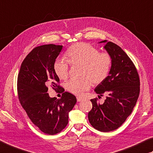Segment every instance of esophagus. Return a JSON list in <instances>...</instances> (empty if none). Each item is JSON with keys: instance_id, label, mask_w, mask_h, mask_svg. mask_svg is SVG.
Returning a JSON list of instances; mask_svg holds the SVG:
<instances>
[{"instance_id": "obj_1", "label": "esophagus", "mask_w": 153, "mask_h": 153, "mask_svg": "<svg viewBox=\"0 0 153 153\" xmlns=\"http://www.w3.org/2000/svg\"><path fill=\"white\" fill-rule=\"evenodd\" d=\"M82 98H80V97H77V102L82 101Z\"/></svg>"}]
</instances>
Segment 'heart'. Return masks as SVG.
Returning <instances> with one entry per match:
<instances>
[{
	"label": "heart",
	"mask_w": 153,
	"mask_h": 153,
	"mask_svg": "<svg viewBox=\"0 0 153 153\" xmlns=\"http://www.w3.org/2000/svg\"><path fill=\"white\" fill-rule=\"evenodd\" d=\"M66 57L57 59L53 63V70L61 79L69 75V63L72 65H80L81 77L73 78L66 82L65 88L72 94L80 96L90 88L91 84L98 85L103 82L109 74L112 59L108 53H100L98 49L86 43H77L66 51Z\"/></svg>",
	"instance_id": "b5f03b06"
}]
</instances>
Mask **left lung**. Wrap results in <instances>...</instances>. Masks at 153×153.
<instances>
[{
  "instance_id": "left-lung-1",
  "label": "left lung",
  "mask_w": 153,
  "mask_h": 153,
  "mask_svg": "<svg viewBox=\"0 0 153 153\" xmlns=\"http://www.w3.org/2000/svg\"><path fill=\"white\" fill-rule=\"evenodd\" d=\"M100 43H105L112 63L109 76L94 90L101 96L106 94V99L103 104L97 98L91 100L88 119L94 128L107 132L120 127L132 113L139 96L140 79L134 63L121 48L107 40Z\"/></svg>"
}]
</instances>
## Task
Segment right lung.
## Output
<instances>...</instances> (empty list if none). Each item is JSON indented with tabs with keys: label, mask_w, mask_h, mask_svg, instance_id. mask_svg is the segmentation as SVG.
<instances>
[{
	"label": "right lung",
	"mask_w": 153,
	"mask_h": 153,
	"mask_svg": "<svg viewBox=\"0 0 153 153\" xmlns=\"http://www.w3.org/2000/svg\"><path fill=\"white\" fill-rule=\"evenodd\" d=\"M62 45H43L33 49L21 65L17 79L19 101L29 118L40 130L53 135L64 129L69 112L77 100L57 84L59 79L53 70V63ZM63 93L62 98H50L48 86Z\"/></svg>",
	"instance_id": "obj_1"
}]
</instances>
